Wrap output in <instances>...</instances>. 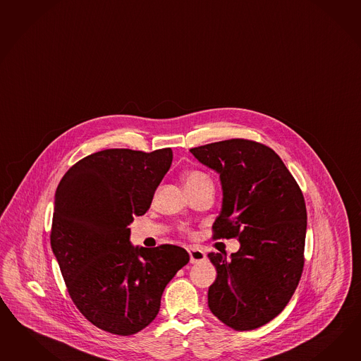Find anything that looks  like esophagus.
I'll return each instance as SVG.
<instances>
[{
	"instance_id": "obj_1",
	"label": "esophagus",
	"mask_w": 361,
	"mask_h": 361,
	"mask_svg": "<svg viewBox=\"0 0 361 361\" xmlns=\"http://www.w3.org/2000/svg\"><path fill=\"white\" fill-rule=\"evenodd\" d=\"M189 256H190V263L192 264L201 263V262L206 260L205 252L198 250V248H195V247L189 248Z\"/></svg>"
}]
</instances>
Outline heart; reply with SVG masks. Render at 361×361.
Wrapping results in <instances>:
<instances>
[{"instance_id":"heart-1","label":"heart","mask_w":361,"mask_h":361,"mask_svg":"<svg viewBox=\"0 0 361 361\" xmlns=\"http://www.w3.org/2000/svg\"><path fill=\"white\" fill-rule=\"evenodd\" d=\"M184 183L188 190H195L205 186H213L210 176L200 169H192L184 173Z\"/></svg>"}]
</instances>
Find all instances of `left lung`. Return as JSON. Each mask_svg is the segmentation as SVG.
<instances>
[{
    "label": "left lung",
    "instance_id": "obj_1",
    "mask_svg": "<svg viewBox=\"0 0 361 361\" xmlns=\"http://www.w3.org/2000/svg\"><path fill=\"white\" fill-rule=\"evenodd\" d=\"M190 152L221 178L213 238L240 243L230 259L207 255L216 269L209 307L236 331L255 330L283 312L300 283L307 226L302 192L280 156L254 140H222Z\"/></svg>",
    "mask_w": 361,
    "mask_h": 361
}]
</instances>
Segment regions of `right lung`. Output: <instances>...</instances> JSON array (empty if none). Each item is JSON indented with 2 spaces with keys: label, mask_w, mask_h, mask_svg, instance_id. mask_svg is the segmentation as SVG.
<instances>
[{
  "label": "right lung",
  "mask_w": 361,
  "mask_h": 361,
  "mask_svg": "<svg viewBox=\"0 0 361 361\" xmlns=\"http://www.w3.org/2000/svg\"><path fill=\"white\" fill-rule=\"evenodd\" d=\"M171 148H110L81 159L55 193L51 248L80 312L104 331L133 335L154 321L184 248L130 243L128 224L149 209L172 164Z\"/></svg>",
  "instance_id": "obj_1"
}]
</instances>
